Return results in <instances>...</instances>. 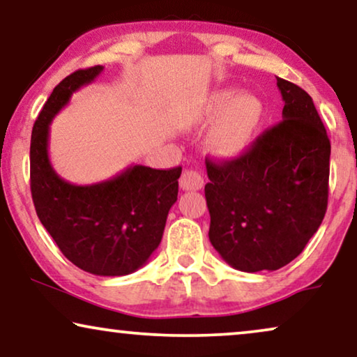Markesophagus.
Instances as JSON below:
<instances>
[{
  "mask_svg": "<svg viewBox=\"0 0 357 357\" xmlns=\"http://www.w3.org/2000/svg\"><path fill=\"white\" fill-rule=\"evenodd\" d=\"M179 185L183 190H200L204 188V176L195 169H185L179 179Z\"/></svg>",
  "mask_w": 357,
  "mask_h": 357,
  "instance_id": "34e87169",
  "label": "esophagus"
}]
</instances>
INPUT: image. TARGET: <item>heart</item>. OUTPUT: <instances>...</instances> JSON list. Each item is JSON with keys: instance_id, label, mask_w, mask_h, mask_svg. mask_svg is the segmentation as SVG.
Returning <instances> with one entry per match:
<instances>
[{"instance_id": "b5f03b06", "label": "heart", "mask_w": 357, "mask_h": 357, "mask_svg": "<svg viewBox=\"0 0 357 357\" xmlns=\"http://www.w3.org/2000/svg\"><path fill=\"white\" fill-rule=\"evenodd\" d=\"M195 124L213 123L207 137L208 152L220 158H234L250 147L264 121V105L252 93L220 89L200 105Z\"/></svg>"}]
</instances>
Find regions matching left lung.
<instances>
[{
	"mask_svg": "<svg viewBox=\"0 0 357 357\" xmlns=\"http://www.w3.org/2000/svg\"><path fill=\"white\" fill-rule=\"evenodd\" d=\"M283 121L225 163L205 160L208 238L241 272L278 270L303 252L327 212L330 140L310 95L277 77Z\"/></svg>",
	"mask_w": 357,
	"mask_h": 357,
	"instance_id": "8db88e82",
	"label": "left lung"
}]
</instances>
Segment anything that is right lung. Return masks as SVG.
<instances>
[{
    "instance_id": "1",
    "label": "right lung",
    "mask_w": 357,
    "mask_h": 357,
    "mask_svg": "<svg viewBox=\"0 0 357 357\" xmlns=\"http://www.w3.org/2000/svg\"><path fill=\"white\" fill-rule=\"evenodd\" d=\"M103 66L79 69L50 95L30 139V190L40 222L64 257L98 277H123L144 267L160 245L169 208L178 200L181 167L130 165L112 179L77 185L50 162V124L71 95L92 84Z\"/></svg>"
}]
</instances>
